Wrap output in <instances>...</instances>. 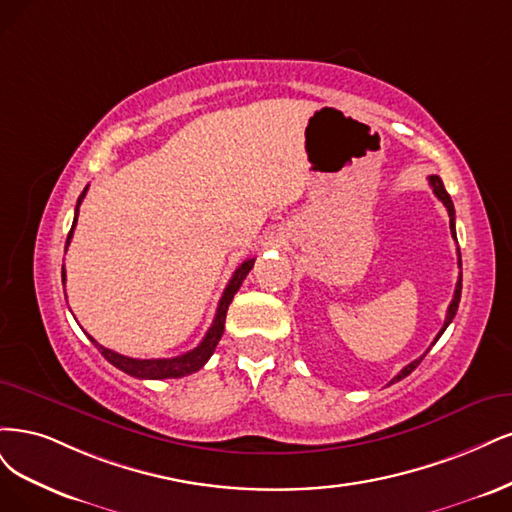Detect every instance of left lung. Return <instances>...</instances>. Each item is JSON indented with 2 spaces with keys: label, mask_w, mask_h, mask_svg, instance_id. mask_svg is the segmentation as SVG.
I'll return each mask as SVG.
<instances>
[{
  "label": "left lung",
  "mask_w": 512,
  "mask_h": 512,
  "mask_svg": "<svg viewBox=\"0 0 512 512\" xmlns=\"http://www.w3.org/2000/svg\"><path fill=\"white\" fill-rule=\"evenodd\" d=\"M430 180V187L434 189V195L438 197V200L447 206V212H449V219H451V234H453V238L457 240V236H455V208H453V202H451V195L447 193V189H444V185H442V180H440V176H430L427 178ZM457 263H459V268H461V255H459V249H457ZM459 300H461V276H459V280H457V285H455V295H453V302L449 304V310H447V319H444V325H442V329L438 332V336H436V340L442 336V332L444 329L449 327V323L453 321V317H455V312H457V308H459ZM434 340V342H436ZM432 342V344H434ZM425 355H421L419 359H415L412 361V364H408L406 368H402L400 370V374L398 376H393V381L391 383H398V381H402V378H406L412 370H415L419 364H421V359H423Z\"/></svg>",
  "instance_id": "left-lung-1"
}]
</instances>
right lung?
<instances>
[{"mask_svg":"<svg viewBox=\"0 0 512 512\" xmlns=\"http://www.w3.org/2000/svg\"><path fill=\"white\" fill-rule=\"evenodd\" d=\"M87 189L80 193L78 202H76V212H74V223H72V229L68 234V240H65V251H68V244L72 240V234H74V227H76V221H78V212H80V204L82 200H85L87 195ZM253 263L255 259H246L244 263H240L238 270L234 272L232 280H229L223 295H221V302H219V308H217V315H214V321L210 325V329L206 332L204 340L195 346L193 351L185 353V355H178V357H170V359H134V357H125L121 353H114L110 349H106V346L97 344L91 336V342L97 346V351H100L110 364L114 368H119L121 372L129 374V376H136V378H144V381H159V378H180V376H187V374H193L200 370L206 361L210 359V355L214 353V349H217V344L223 336V329H225V315H227V308L229 304H232L236 291L240 289L242 280L246 278V274H249L253 270ZM61 278L65 283V268H61Z\"/></svg>","mask_w":512,"mask_h":512,"instance_id":"1","label":"right lung"}]
</instances>
